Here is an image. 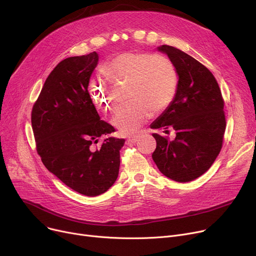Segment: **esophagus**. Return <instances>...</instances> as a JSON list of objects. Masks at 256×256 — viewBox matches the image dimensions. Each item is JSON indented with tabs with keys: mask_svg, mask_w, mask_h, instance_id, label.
<instances>
[{
	"mask_svg": "<svg viewBox=\"0 0 256 256\" xmlns=\"http://www.w3.org/2000/svg\"><path fill=\"white\" fill-rule=\"evenodd\" d=\"M138 139H139V136H132V137H130L126 140V142L128 143H136L138 141Z\"/></svg>",
	"mask_w": 256,
	"mask_h": 256,
	"instance_id": "1",
	"label": "esophagus"
}]
</instances>
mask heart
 Returning <instances> with one entry per match:
<instances>
[{
    "mask_svg": "<svg viewBox=\"0 0 256 256\" xmlns=\"http://www.w3.org/2000/svg\"><path fill=\"white\" fill-rule=\"evenodd\" d=\"M116 86L128 85V104L121 106L112 122L124 134L136 132L152 114L163 112L176 96L178 76L173 62L160 54L124 52L100 70ZM91 98L100 109L114 111L115 91L100 80L90 82Z\"/></svg>",
    "mask_w": 256,
    "mask_h": 256,
    "instance_id": "b5f03b06",
    "label": "heart"
}]
</instances>
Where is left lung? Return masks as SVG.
<instances>
[{
	"mask_svg": "<svg viewBox=\"0 0 256 256\" xmlns=\"http://www.w3.org/2000/svg\"><path fill=\"white\" fill-rule=\"evenodd\" d=\"M176 66L178 76L176 96L172 104L150 124L176 132L174 140L152 134L156 148L152 160L165 176L188 182L206 173L221 148L226 126L224 100L220 87L204 65L184 52L160 46Z\"/></svg>",
	"mask_w": 256,
	"mask_h": 256,
	"instance_id": "left-lung-1",
	"label": "left lung"
}]
</instances>
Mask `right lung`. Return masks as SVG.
Returning a JSON list of instances; mask_svg holds the SVG:
<instances>
[{
  "mask_svg": "<svg viewBox=\"0 0 256 256\" xmlns=\"http://www.w3.org/2000/svg\"><path fill=\"white\" fill-rule=\"evenodd\" d=\"M98 63L96 52L62 60L46 80L31 115L44 165L70 189L90 197L116 182L124 145V139L110 136L115 128L100 120L88 92ZM100 136L106 138L94 150Z\"/></svg>",
  "mask_w": 256,
  "mask_h": 256,
  "instance_id": "add662e5",
  "label": "right lung"
}]
</instances>
